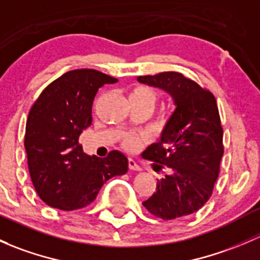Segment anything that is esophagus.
<instances>
[{"label": "esophagus", "instance_id": "esophagus-1", "mask_svg": "<svg viewBox=\"0 0 260 260\" xmlns=\"http://www.w3.org/2000/svg\"><path fill=\"white\" fill-rule=\"evenodd\" d=\"M128 167H129L131 170H133V171H142V169H141L140 165H137V162L132 158L128 159Z\"/></svg>", "mask_w": 260, "mask_h": 260}]
</instances>
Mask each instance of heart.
Instances as JSON below:
<instances>
[{"label":"heart","mask_w":260,"mask_h":260,"mask_svg":"<svg viewBox=\"0 0 260 260\" xmlns=\"http://www.w3.org/2000/svg\"><path fill=\"white\" fill-rule=\"evenodd\" d=\"M129 99L146 101V102H149V103L154 104V102H156V94H154V91L152 90V89H149L148 86L138 85L132 90V93H131L129 95ZM143 138H145L143 136H132V135L127 136V137L124 138V146L129 149L137 148L138 145H140V142L143 140Z\"/></svg>","instance_id":"obj_1"}]
</instances>
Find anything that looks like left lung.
<instances>
[{
	"label": "left lung",
	"instance_id": "obj_1",
	"mask_svg": "<svg viewBox=\"0 0 260 260\" xmlns=\"http://www.w3.org/2000/svg\"><path fill=\"white\" fill-rule=\"evenodd\" d=\"M137 80L169 93L176 106L159 142L148 146L143 154L158 169L169 170L157 180L156 191L143 201V206L162 220L196 212L210 199L224 153L215 96L176 72L138 77Z\"/></svg>",
	"mask_w": 260,
	"mask_h": 260
}]
</instances>
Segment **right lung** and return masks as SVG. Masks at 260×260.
Listing matches in <instances>:
<instances>
[{
    "label": "right lung",
    "instance_id": "add662e5",
    "mask_svg": "<svg viewBox=\"0 0 260 260\" xmlns=\"http://www.w3.org/2000/svg\"><path fill=\"white\" fill-rule=\"evenodd\" d=\"M117 83L94 69L68 72L49 84L28 113L25 149L36 192L46 205L64 211L93 203L102 186L124 175L128 159L111 151L88 156L79 136L91 124V107L99 88Z\"/></svg>",
    "mask_w": 260,
    "mask_h": 260
}]
</instances>
